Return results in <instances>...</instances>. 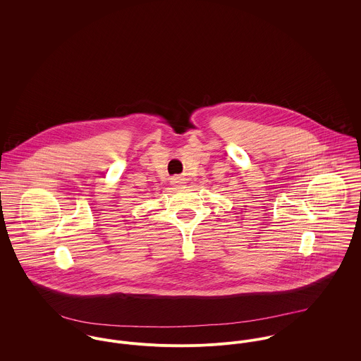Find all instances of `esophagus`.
Wrapping results in <instances>:
<instances>
[{"label":"esophagus","mask_w":361,"mask_h":361,"mask_svg":"<svg viewBox=\"0 0 361 361\" xmlns=\"http://www.w3.org/2000/svg\"><path fill=\"white\" fill-rule=\"evenodd\" d=\"M171 183H172L173 186H176V188H180V186H183L185 179H183L182 176H172V178H171Z\"/></svg>","instance_id":"34e87169"}]
</instances>
